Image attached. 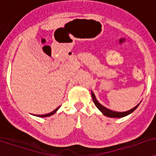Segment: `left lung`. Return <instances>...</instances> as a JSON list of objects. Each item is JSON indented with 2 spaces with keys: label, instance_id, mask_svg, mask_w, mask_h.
Wrapping results in <instances>:
<instances>
[{
  "label": "left lung",
  "instance_id": "8db88e82",
  "mask_svg": "<svg viewBox=\"0 0 156 156\" xmlns=\"http://www.w3.org/2000/svg\"><path fill=\"white\" fill-rule=\"evenodd\" d=\"M91 93H92L93 101V102H94V104H95L96 107L98 108L101 113L103 114V115H105L106 116H108V117H113V118H121V117H124V116H127V115H129V114L132 113L134 111L136 110L137 107H138V106L140 105V103L139 104H137L136 107H133V108H131V110L126 111V112H115V111H112L110 110V109L107 108V107H105L104 106H102V105H101V103L97 100V98H96V97H95V94L93 93V91H92Z\"/></svg>",
  "mask_w": 156,
  "mask_h": 156
}]
</instances>
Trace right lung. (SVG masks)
Returning a JSON list of instances; mask_svg holds the SVG:
<instances>
[{"label":"right lung","mask_w":156,"mask_h":156,"mask_svg":"<svg viewBox=\"0 0 156 156\" xmlns=\"http://www.w3.org/2000/svg\"><path fill=\"white\" fill-rule=\"evenodd\" d=\"M58 108H59V107H57V108H56V109H55V111H53V112H51L50 113L44 114V115H37V116H39V117H46V116H51V115H54V114H55L58 110Z\"/></svg>","instance_id":"add662e5"}]
</instances>
